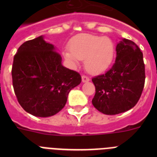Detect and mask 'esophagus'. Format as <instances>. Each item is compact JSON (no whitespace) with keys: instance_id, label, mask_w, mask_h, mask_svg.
Returning a JSON list of instances; mask_svg holds the SVG:
<instances>
[{"instance_id":"obj_1","label":"esophagus","mask_w":157,"mask_h":157,"mask_svg":"<svg viewBox=\"0 0 157 157\" xmlns=\"http://www.w3.org/2000/svg\"><path fill=\"white\" fill-rule=\"evenodd\" d=\"M82 79L83 82H87L90 81V78H89L88 76L85 75H83L82 76Z\"/></svg>"}]
</instances>
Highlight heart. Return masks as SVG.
Masks as SVG:
<instances>
[{
    "mask_svg": "<svg viewBox=\"0 0 157 157\" xmlns=\"http://www.w3.org/2000/svg\"><path fill=\"white\" fill-rule=\"evenodd\" d=\"M70 50L64 52L67 60L75 67L78 60L84 59L85 68L91 74L106 70L115 56V45L109 37L90 34L76 36L71 42Z\"/></svg>",
    "mask_w": 157,
    "mask_h": 157,
    "instance_id": "1",
    "label": "heart"
}]
</instances>
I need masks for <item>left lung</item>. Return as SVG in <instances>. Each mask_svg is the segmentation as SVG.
<instances>
[{
  "mask_svg": "<svg viewBox=\"0 0 157 157\" xmlns=\"http://www.w3.org/2000/svg\"><path fill=\"white\" fill-rule=\"evenodd\" d=\"M145 79L143 53L134 41L123 39L116 46L114 64L92 78L96 89L93 105L105 115L127 112L139 101Z\"/></svg>",
  "mask_w": 157,
  "mask_h": 157,
  "instance_id": "obj_1",
  "label": "left lung"
}]
</instances>
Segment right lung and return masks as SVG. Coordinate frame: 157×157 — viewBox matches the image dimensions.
Segmentation results:
<instances>
[{
	"label": "right lung",
	"instance_id": "obj_1",
	"mask_svg": "<svg viewBox=\"0 0 157 157\" xmlns=\"http://www.w3.org/2000/svg\"><path fill=\"white\" fill-rule=\"evenodd\" d=\"M60 54L42 36L25 41L14 56L12 85L18 102L37 117L54 116L65 106L69 92L79 85V73L61 63Z\"/></svg>",
	"mask_w": 157,
	"mask_h": 157
}]
</instances>
